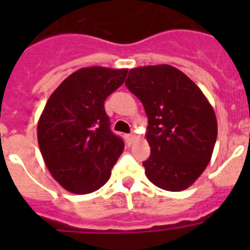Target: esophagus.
<instances>
[{"label":"esophagus","mask_w":250,"mask_h":250,"mask_svg":"<svg viewBox=\"0 0 250 250\" xmlns=\"http://www.w3.org/2000/svg\"><path fill=\"white\" fill-rule=\"evenodd\" d=\"M135 138H136V136L134 135V134H127V135H125V140H126V144L131 145L132 143L135 141Z\"/></svg>","instance_id":"esophagus-1"}]
</instances>
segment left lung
Returning <instances> with one entry per match:
<instances>
[{
  "label": "left lung",
  "instance_id": "left-lung-1",
  "mask_svg": "<svg viewBox=\"0 0 250 250\" xmlns=\"http://www.w3.org/2000/svg\"><path fill=\"white\" fill-rule=\"evenodd\" d=\"M125 83L143 103L149 123L145 175L164 190H185L211 159L218 135L213 106L195 83L174 66L131 68Z\"/></svg>",
  "mask_w": 250,
  "mask_h": 250
}]
</instances>
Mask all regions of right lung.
Segmentation results:
<instances>
[{
	"instance_id": "right-lung-1",
	"label": "right lung",
	"mask_w": 250,
	"mask_h": 250,
	"mask_svg": "<svg viewBox=\"0 0 250 250\" xmlns=\"http://www.w3.org/2000/svg\"><path fill=\"white\" fill-rule=\"evenodd\" d=\"M126 75L127 68L83 67L48 98L37 140L48 171L65 190L89 194L110 179L124 141L110 130L104 103Z\"/></svg>"
}]
</instances>
